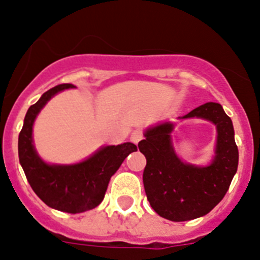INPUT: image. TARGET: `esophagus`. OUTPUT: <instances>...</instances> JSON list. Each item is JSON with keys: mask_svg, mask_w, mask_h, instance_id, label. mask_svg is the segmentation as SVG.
<instances>
[{"mask_svg": "<svg viewBox=\"0 0 260 260\" xmlns=\"http://www.w3.org/2000/svg\"><path fill=\"white\" fill-rule=\"evenodd\" d=\"M142 138H144V135H142L141 131H135V132L131 135V141H132L133 144H136V145L141 141Z\"/></svg>", "mask_w": 260, "mask_h": 260, "instance_id": "1", "label": "esophagus"}]
</instances>
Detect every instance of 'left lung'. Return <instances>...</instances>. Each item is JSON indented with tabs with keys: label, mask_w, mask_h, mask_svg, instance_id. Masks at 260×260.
<instances>
[{
	"label": "left lung",
	"mask_w": 260,
	"mask_h": 260,
	"mask_svg": "<svg viewBox=\"0 0 260 260\" xmlns=\"http://www.w3.org/2000/svg\"><path fill=\"white\" fill-rule=\"evenodd\" d=\"M205 119L217 127L214 157L201 167L182 161L174 151V123L145 131L138 149L146 157L144 186L152 209L166 219L185 222L208 214L224 198L239 166L232 120L217 103H207L178 119Z\"/></svg>",
	"instance_id": "1"
}]
</instances>
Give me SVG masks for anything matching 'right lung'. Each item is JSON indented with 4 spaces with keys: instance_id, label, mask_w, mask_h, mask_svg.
<instances>
[{
    "instance_id": "1",
    "label": "right lung",
    "mask_w": 260,
    "mask_h": 260,
    "mask_svg": "<svg viewBox=\"0 0 260 260\" xmlns=\"http://www.w3.org/2000/svg\"><path fill=\"white\" fill-rule=\"evenodd\" d=\"M68 88L74 86L64 83L48 89L28 109L19 135L18 150L19 161L36 195L50 208L75 214L93 209L104 200L111 176L131 152L137 151V146L132 142L103 146L75 164H48L41 159L33 145L35 120L55 94Z\"/></svg>"
}]
</instances>
